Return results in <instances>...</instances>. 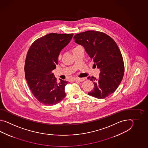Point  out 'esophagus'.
<instances>
[{
    "instance_id": "esophagus-1",
    "label": "esophagus",
    "mask_w": 148,
    "mask_h": 148,
    "mask_svg": "<svg viewBox=\"0 0 148 148\" xmlns=\"http://www.w3.org/2000/svg\"><path fill=\"white\" fill-rule=\"evenodd\" d=\"M85 80V78H77L75 79V80L76 82H83V81H84Z\"/></svg>"
}]
</instances>
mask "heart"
<instances>
[{
	"instance_id": "obj_1",
	"label": "heart",
	"mask_w": 148,
	"mask_h": 148,
	"mask_svg": "<svg viewBox=\"0 0 148 148\" xmlns=\"http://www.w3.org/2000/svg\"><path fill=\"white\" fill-rule=\"evenodd\" d=\"M60 58H61V56H59V59H60Z\"/></svg>"
}]
</instances>
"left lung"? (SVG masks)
<instances>
[{"label":"left lung","mask_w":148,"mask_h":148,"mask_svg":"<svg viewBox=\"0 0 148 148\" xmlns=\"http://www.w3.org/2000/svg\"><path fill=\"white\" fill-rule=\"evenodd\" d=\"M75 43L83 46L100 70L99 77H88L94 82L93 90L88 95L103 99L113 94L122 82L124 73L123 57L116 42L101 32L87 31L75 34Z\"/></svg>","instance_id":"1"}]
</instances>
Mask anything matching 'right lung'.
I'll return each mask as SVG.
<instances>
[{
	"mask_svg": "<svg viewBox=\"0 0 148 148\" xmlns=\"http://www.w3.org/2000/svg\"><path fill=\"white\" fill-rule=\"evenodd\" d=\"M73 34L51 33L39 38L28 50L25 60V78L35 97L40 103L52 106L66 97L68 82L58 83L52 73L58 62L61 51L66 46Z\"/></svg>",
	"mask_w": 148,
	"mask_h": 148,
	"instance_id": "right-lung-1",
	"label": "right lung"
}]
</instances>
